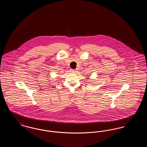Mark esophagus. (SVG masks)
Returning <instances> with one entry per match:
<instances>
[{
	"instance_id": "1",
	"label": "esophagus",
	"mask_w": 147,
	"mask_h": 147,
	"mask_svg": "<svg viewBox=\"0 0 147 147\" xmlns=\"http://www.w3.org/2000/svg\"><path fill=\"white\" fill-rule=\"evenodd\" d=\"M72 73H75V72H76V70H74V69H71L70 70Z\"/></svg>"
}]
</instances>
